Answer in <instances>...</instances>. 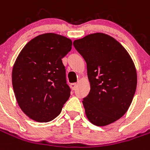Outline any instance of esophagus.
Returning <instances> with one entry per match:
<instances>
[{
  "mask_svg": "<svg viewBox=\"0 0 150 150\" xmlns=\"http://www.w3.org/2000/svg\"><path fill=\"white\" fill-rule=\"evenodd\" d=\"M70 87H71V90H75V88H76L77 87V84L76 83H72V84H71V85H70Z\"/></svg>",
  "mask_w": 150,
  "mask_h": 150,
  "instance_id": "1",
  "label": "esophagus"
}]
</instances>
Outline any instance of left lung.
<instances>
[{
	"mask_svg": "<svg viewBox=\"0 0 150 150\" xmlns=\"http://www.w3.org/2000/svg\"><path fill=\"white\" fill-rule=\"evenodd\" d=\"M73 45L87 62L91 90L82 101L86 116L97 126L116 122L129 109L136 91L132 58L120 43L104 33L88 35Z\"/></svg>",
	"mask_w": 150,
	"mask_h": 150,
	"instance_id": "1",
	"label": "left lung"
}]
</instances>
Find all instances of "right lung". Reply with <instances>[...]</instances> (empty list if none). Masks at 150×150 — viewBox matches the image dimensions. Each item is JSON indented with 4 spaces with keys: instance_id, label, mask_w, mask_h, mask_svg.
<instances>
[{
    "instance_id": "right-lung-1",
    "label": "right lung",
    "mask_w": 150,
    "mask_h": 150,
    "mask_svg": "<svg viewBox=\"0 0 150 150\" xmlns=\"http://www.w3.org/2000/svg\"><path fill=\"white\" fill-rule=\"evenodd\" d=\"M72 41L55 33H45L28 41L19 53L12 70L17 103L28 118L48 122L57 118L70 97L62 59Z\"/></svg>"
}]
</instances>
